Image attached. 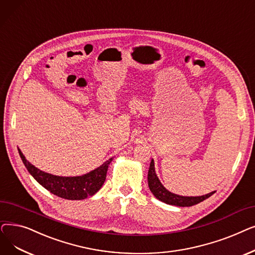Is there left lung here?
<instances>
[{
    "instance_id": "obj_1",
    "label": "left lung",
    "mask_w": 255,
    "mask_h": 255,
    "mask_svg": "<svg viewBox=\"0 0 255 255\" xmlns=\"http://www.w3.org/2000/svg\"><path fill=\"white\" fill-rule=\"evenodd\" d=\"M148 187L151 193L154 195L156 199L161 200L162 202H165L167 204H171V205H176V207H192V205H195L210 196H212L213 194L216 192H211L209 194H205V195L202 196H181L177 195V194H174L170 191H168L160 181L159 177H157L155 173V169H154V161L151 160L150 165H149V170H148Z\"/></svg>"
}]
</instances>
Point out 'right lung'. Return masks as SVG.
<instances>
[{
	"label": "right lung",
	"instance_id": "right-lung-1",
	"mask_svg": "<svg viewBox=\"0 0 255 255\" xmlns=\"http://www.w3.org/2000/svg\"><path fill=\"white\" fill-rule=\"evenodd\" d=\"M20 159L29 173L38 183L56 196L69 200H82L94 195L104 185L108 167L113 157L106 161L94 170L80 176H58L41 171L32 165L18 148Z\"/></svg>",
	"mask_w": 255,
	"mask_h": 255
}]
</instances>
